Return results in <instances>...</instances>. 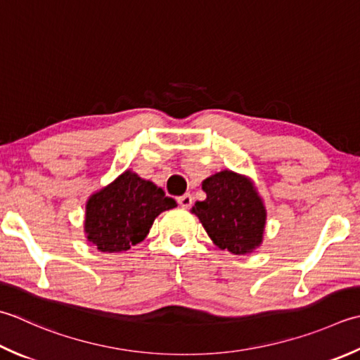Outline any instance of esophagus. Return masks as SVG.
I'll return each mask as SVG.
<instances>
[{
  "label": "esophagus",
  "mask_w": 360,
  "mask_h": 360,
  "mask_svg": "<svg viewBox=\"0 0 360 360\" xmlns=\"http://www.w3.org/2000/svg\"><path fill=\"white\" fill-rule=\"evenodd\" d=\"M178 202H179V206H181V207L188 209V207L192 206V204H193V196L190 195V193L182 195V196H179V198H178Z\"/></svg>",
  "instance_id": "esophagus-1"
}]
</instances>
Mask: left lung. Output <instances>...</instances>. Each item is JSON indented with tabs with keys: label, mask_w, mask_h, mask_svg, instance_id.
Here are the masks:
<instances>
[{
	"label": "left lung",
	"mask_w": 360,
	"mask_h": 360,
	"mask_svg": "<svg viewBox=\"0 0 360 360\" xmlns=\"http://www.w3.org/2000/svg\"><path fill=\"white\" fill-rule=\"evenodd\" d=\"M206 200L196 201L192 214L220 250L250 255L264 238L266 210L251 179L223 170L202 181Z\"/></svg>",
	"instance_id": "left-lung-1"
}]
</instances>
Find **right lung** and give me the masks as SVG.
I'll return each mask as SVG.
<instances>
[{
	"label": "right lung",
	"mask_w": 360,
	"mask_h": 360,
	"mask_svg": "<svg viewBox=\"0 0 360 360\" xmlns=\"http://www.w3.org/2000/svg\"><path fill=\"white\" fill-rule=\"evenodd\" d=\"M178 206L151 181L126 170L87 200L84 232L103 252H120L137 245L164 210Z\"/></svg>",
	"instance_id": "1"
}]
</instances>
